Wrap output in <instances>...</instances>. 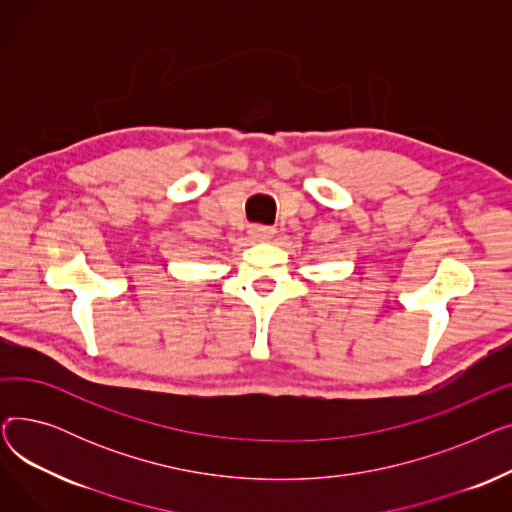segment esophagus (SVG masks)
<instances>
[{"instance_id":"obj_1","label":"esophagus","mask_w":512,"mask_h":512,"mask_svg":"<svg viewBox=\"0 0 512 512\" xmlns=\"http://www.w3.org/2000/svg\"><path fill=\"white\" fill-rule=\"evenodd\" d=\"M274 228L272 226H263V224H253L249 226V234L255 238V240H270L274 236Z\"/></svg>"}]
</instances>
